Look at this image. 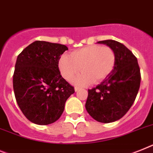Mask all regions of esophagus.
<instances>
[{
    "label": "esophagus",
    "mask_w": 153,
    "mask_h": 153,
    "mask_svg": "<svg viewBox=\"0 0 153 153\" xmlns=\"http://www.w3.org/2000/svg\"><path fill=\"white\" fill-rule=\"evenodd\" d=\"M79 89H80V88H79V87H78V86L74 87V90H75V92H77V91H79Z\"/></svg>",
    "instance_id": "esophagus-1"
}]
</instances>
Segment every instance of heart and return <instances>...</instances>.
<instances>
[{
  "instance_id": "b5f03b06",
  "label": "heart",
  "mask_w": 153,
  "mask_h": 153,
  "mask_svg": "<svg viewBox=\"0 0 153 153\" xmlns=\"http://www.w3.org/2000/svg\"><path fill=\"white\" fill-rule=\"evenodd\" d=\"M116 54L112 48L101 45H91L72 52L71 56L63 55L59 61V68L63 77L72 80L78 73H83L74 79L80 85L101 82L114 71Z\"/></svg>"
}]
</instances>
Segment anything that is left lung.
Here are the masks:
<instances>
[{
	"label": "left lung",
	"mask_w": 153,
	"mask_h": 153,
	"mask_svg": "<svg viewBox=\"0 0 153 153\" xmlns=\"http://www.w3.org/2000/svg\"><path fill=\"white\" fill-rule=\"evenodd\" d=\"M98 43L114 50L116 64L106 79L88 89L85 109L99 122L110 123L123 117L134 103L139 90L141 73L136 57L122 43L112 39Z\"/></svg>",
	"instance_id": "obj_1"
}]
</instances>
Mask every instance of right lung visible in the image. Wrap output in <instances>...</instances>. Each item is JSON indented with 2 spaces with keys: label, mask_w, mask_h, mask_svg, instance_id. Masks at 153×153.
<instances>
[{
  "label": "right lung",
  "mask_w": 153,
  "mask_h": 153,
  "mask_svg": "<svg viewBox=\"0 0 153 153\" xmlns=\"http://www.w3.org/2000/svg\"><path fill=\"white\" fill-rule=\"evenodd\" d=\"M65 45L37 40L19 54L13 74L16 102L25 117L39 125L61 117L74 88L61 76L58 68Z\"/></svg>",
  "instance_id": "obj_1"
}]
</instances>
